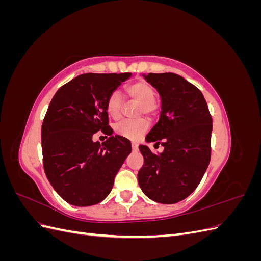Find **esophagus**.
<instances>
[{"instance_id":"esophagus-1","label":"esophagus","mask_w":261,"mask_h":261,"mask_svg":"<svg viewBox=\"0 0 261 261\" xmlns=\"http://www.w3.org/2000/svg\"><path fill=\"white\" fill-rule=\"evenodd\" d=\"M132 148L134 151H138V145L136 143H132Z\"/></svg>"}]
</instances>
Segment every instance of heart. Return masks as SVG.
<instances>
[{
  "instance_id": "obj_1",
  "label": "heart",
  "mask_w": 261,
  "mask_h": 261,
  "mask_svg": "<svg viewBox=\"0 0 261 261\" xmlns=\"http://www.w3.org/2000/svg\"><path fill=\"white\" fill-rule=\"evenodd\" d=\"M129 97L140 103L139 113L140 114H152L156 110L155 90L153 87L147 82H137L126 87ZM123 97L118 90H114L108 98L107 101V112L114 120L120 117L123 107ZM148 122L146 120L137 121H123L115 125V132L118 135L135 140L140 137L148 129Z\"/></svg>"
}]
</instances>
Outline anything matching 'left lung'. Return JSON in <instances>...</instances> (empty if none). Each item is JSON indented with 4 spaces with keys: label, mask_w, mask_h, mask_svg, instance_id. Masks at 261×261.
Here are the masks:
<instances>
[{
    "label": "left lung",
    "mask_w": 261,
    "mask_h": 261,
    "mask_svg": "<svg viewBox=\"0 0 261 261\" xmlns=\"http://www.w3.org/2000/svg\"><path fill=\"white\" fill-rule=\"evenodd\" d=\"M143 76L161 98L159 121L146 141L161 144L164 150L153 154L148 146H139L144 165L138 172V183L153 201L176 203L195 191L208 168L212 118L201 91L181 76Z\"/></svg>",
    "instance_id": "left-lung-1"
}]
</instances>
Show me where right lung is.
Wrapping results in <instances>:
<instances>
[{"instance_id":"right-lung-1","label":"right lung","mask_w":261,"mask_h":261,"mask_svg":"<svg viewBox=\"0 0 261 261\" xmlns=\"http://www.w3.org/2000/svg\"><path fill=\"white\" fill-rule=\"evenodd\" d=\"M132 73L83 74L54 94L41 128L43 168L50 184L77 207L99 203L111 192L114 177L132 152L128 139L112 136L107 101ZM110 135L100 145L92 136Z\"/></svg>"}]
</instances>
